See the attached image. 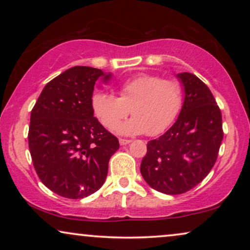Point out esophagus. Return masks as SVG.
I'll use <instances>...</instances> for the list:
<instances>
[{
	"instance_id": "34e87169",
	"label": "esophagus",
	"mask_w": 250,
	"mask_h": 250,
	"mask_svg": "<svg viewBox=\"0 0 250 250\" xmlns=\"http://www.w3.org/2000/svg\"><path fill=\"white\" fill-rule=\"evenodd\" d=\"M132 140H126V139H119V143H121V146H126L128 145V143H131Z\"/></svg>"
}]
</instances>
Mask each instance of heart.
I'll return each mask as SVG.
<instances>
[{
    "label": "heart",
    "instance_id": "obj_1",
    "mask_svg": "<svg viewBox=\"0 0 250 250\" xmlns=\"http://www.w3.org/2000/svg\"><path fill=\"white\" fill-rule=\"evenodd\" d=\"M183 102V87L179 81L148 74L124 82L119 87V98L97 91L91 100L95 117L104 127L114 128L132 112L133 117L118 125L116 132L122 135L148 133L151 136L162 134L173 124Z\"/></svg>",
    "mask_w": 250,
    "mask_h": 250
}]
</instances>
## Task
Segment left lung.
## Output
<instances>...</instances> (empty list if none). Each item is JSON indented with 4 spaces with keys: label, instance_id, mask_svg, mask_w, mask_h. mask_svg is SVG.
I'll list each match as a JSON object with an SVG mask.
<instances>
[{
    "label": "left lung",
    "instance_id": "obj_1",
    "mask_svg": "<svg viewBox=\"0 0 250 250\" xmlns=\"http://www.w3.org/2000/svg\"><path fill=\"white\" fill-rule=\"evenodd\" d=\"M176 77L183 85V107L172 127L148 142L140 167L146 182L166 194L199 184L213 168L223 140L221 110L207 85L190 73Z\"/></svg>",
    "mask_w": 250,
    "mask_h": 250
}]
</instances>
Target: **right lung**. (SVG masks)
I'll list each match as a JSON object with an SVG mask.
<instances>
[{"instance_id":"1","label":"right lung","mask_w":250,"mask_h":250,"mask_svg":"<svg viewBox=\"0 0 250 250\" xmlns=\"http://www.w3.org/2000/svg\"><path fill=\"white\" fill-rule=\"evenodd\" d=\"M111 74L86 66L69 68L44 86L30 114L28 146L44 186L69 199L94 193L104 183L118 139L95 117V82Z\"/></svg>"}]
</instances>
